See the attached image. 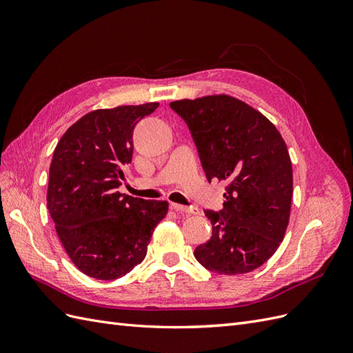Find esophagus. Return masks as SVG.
I'll use <instances>...</instances> for the list:
<instances>
[{
  "instance_id": "1",
  "label": "esophagus",
  "mask_w": 353,
  "mask_h": 353,
  "mask_svg": "<svg viewBox=\"0 0 353 353\" xmlns=\"http://www.w3.org/2000/svg\"><path fill=\"white\" fill-rule=\"evenodd\" d=\"M170 209H174L176 212H181V213H188V215H197L199 213V209L191 206V208H187V206H183V205H178V203H170Z\"/></svg>"
}]
</instances>
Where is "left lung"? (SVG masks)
<instances>
[{
    "label": "left lung",
    "instance_id": "1",
    "mask_svg": "<svg viewBox=\"0 0 353 353\" xmlns=\"http://www.w3.org/2000/svg\"><path fill=\"white\" fill-rule=\"evenodd\" d=\"M187 122L206 178L227 183L221 212L205 210L212 237L194 250L206 270L240 275L280 248L290 219L293 169L285 141L261 112L227 94L170 103Z\"/></svg>",
    "mask_w": 353,
    "mask_h": 353
}]
</instances>
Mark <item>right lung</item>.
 Returning a JSON list of instances; mask_svg holds the SVG:
<instances>
[{
  "instance_id": "obj_1",
  "label": "right lung",
  "mask_w": 353,
  "mask_h": 353,
  "mask_svg": "<svg viewBox=\"0 0 353 353\" xmlns=\"http://www.w3.org/2000/svg\"><path fill=\"white\" fill-rule=\"evenodd\" d=\"M159 103L117 105L82 116L63 134L50 165L47 208L73 265L116 280L141 263L168 201L117 191L132 160V131Z\"/></svg>"
}]
</instances>
